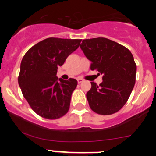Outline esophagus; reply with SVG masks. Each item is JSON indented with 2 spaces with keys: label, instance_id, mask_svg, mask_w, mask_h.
Listing matches in <instances>:
<instances>
[{
  "label": "esophagus",
  "instance_id": "1",
  "mask_svg": "<svg viewBox=\"0 0 156 156\" xmlns=\"http://www.w3.org/2000/svg\"><path fill=\"white\" fill-rule=\"evenodd\" d=\"M77 81H78V83H81L82 82H83V80L81 79V78H78V79H77Z\"/></svg>",
  "mask_w": 156,
  "mask_h": 156
}]
</instances>
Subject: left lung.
<instances>
[{
    "label": "left lung",
    "mask_w": 156,
    "mask_h": 156,
    "mask_svg": "<svg viewBox=\"0 0 156 156\" xmlns=\"http://www.w3.org/2000/svg\"><path fill=\"white\" fill-rule=\"evenodd\" d=\"M80 48L90 62V69L102 74V83L91 82L87 98L92 111L112 115L127 101L136 81L137 66L126 47L104 37L83 40Z\"/></svg>",
    "instance_id": "obj_1"
}]
</instances>
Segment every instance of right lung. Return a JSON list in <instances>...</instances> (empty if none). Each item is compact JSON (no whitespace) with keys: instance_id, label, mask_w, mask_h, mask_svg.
Here are the masks:
<instances>
[{"instance_id":"obj_1","label":"right lung","mask_w":156,"mask_h":156,"mask_svg":"<svg viewBox=\"0 0 156 156\" xmlns=\"http://www.w3.org/2000/svg\"><path fill=\"white\" fill-rule=\"evenodd\" d=\"M81 40L47 38L30 48L20 66L18 81L22 93L37 115L48 119L68 112L77 80L56 76L58 67L79 48Z\"/></svg>"}]
</instances>
